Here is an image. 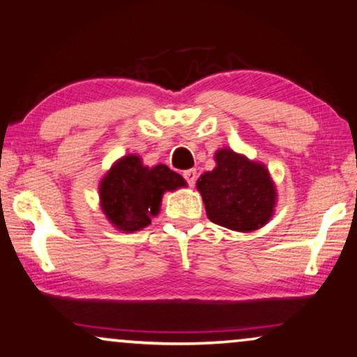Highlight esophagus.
I'll return each instance as SVG.
<instances>
[{
	"label": "esophagus",
	"instance_id": "esophagus-1",
	"mask_svg": "<svg viewBox=\"0 0 357 357\" xmlns=\"http://www.w3.org/2000/svg\"><path fill=\"white\" fill-rule=\"evenodd\" d=\"M183 176H184V179L188 181L189 186H194V183H196V179H197V171L196 169H186L183 173Z\"/></svg>",
	"mask_w": 357,
	"mask_h": 357
}]
</instances>
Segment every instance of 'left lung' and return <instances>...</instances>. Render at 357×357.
Wrapping results in <instances>:
<instances>
[{
	"mask_svg": "<svg viewBox=\"0 0 357 357\" xmlns=\"http://www.w3.org/2000/svg\"><path fill=\"white\" fill-rule=\"evenodd\" d=\"M217 166L206 171L196 186L206 204L207 217L235 231H255L274 215L278 191L269 169L259 161L220 149Z\"/></svg>",
	"mask_w": 357,
	"mask_h": 357,
	"instance_id": "1",
	"label": "left lung"
}]
</instances>
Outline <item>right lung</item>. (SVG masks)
Masks as SVG:
<instances>
[{"label": "right lung", "instance_id": "1", "mask_svg": "<svg viewBox=\"0 0 357 357\" xmlns=\"http://www.w3.org/2000/svg\"><path fill=\"white\" fill-rule=\"evenodd\" d=\"M181 174L166 165H144L139 155L119 158L99 183V206L114 228L132 234L149 227L166 191L186 188Z\"/></svg>", "mask_w": 357, "mask_h": 357}]
</instances>
